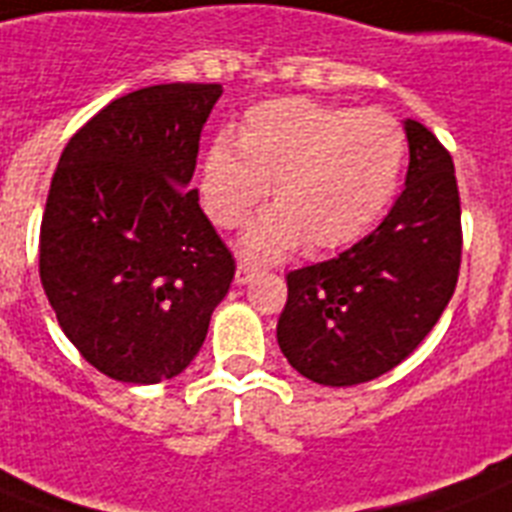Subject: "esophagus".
Here are the masks:
<instances>
[{
  "label": "esophagus",
  "mask_w": 512,
  "mask_h": 512,
  "mask_svg": "<svg viewBox=\"0 0 512 512\" xmlns=\"http://www.w3.org/2000/svg\"><path fill=\"white\" fill-rule=\"evenodd\" d=\"M257 273H260V270L257 268H252V265H247V263H239L236 265V273H234V283L236 286H247V283H252L257 278Z\"/></svg>",
  "instance_id": "obj_1"
}]
</instances>
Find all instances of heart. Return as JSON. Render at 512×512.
Masks as SVG:
<instances>
[{
	"label": "heart",
	"mask_w": 512,
	"mask_h": 512,
	"mask_svg": "<svg viewBox=\"0 0 512 512\" xmlns=\"http://www.w3.org/2000/svg\"><path fill=\"white\" fill-rule=\"evenodd\" d=\"M403 158L406 137L385 111L270 98L247 109L236 140L221 132L208 145L200 197L210 221L234 229L273 182L276 208L239 239L244 257L268 263L302 242L336 249L362 236L390 203Z\"/></svg>",
	"instance_id": "heart-1"
}]
</instances>
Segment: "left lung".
Listing matches in <instances>:
<instances>
[{"label":"left lung","instance_id":"1","mask_svg":"<svg viewBox=\"0 0 512 512\" xmlns=\"http://www.w3.org/2000/svg\"><path fill=\"white\" fill-rule=\"evenodd\" d=\"M406 190L372 234L328 263L291 270L276 338L307 380L346 388L385 375L424 341L461 268V197L450 153L403 122Z\"/></svg>","mask_w":512,"mask_h":512}]
</instances>
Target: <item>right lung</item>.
<instances>
[{"instance_id": "add662e5", "label": "right lung", "mask_w": 512, "mask_h": 512, "mask_svg": "<svg viewBox=\"0 0 512 512\" xmlns=\"http://www.w3.org/2000/svg\"><path fill=\"white\" fill-rule=\"evenodd\" d=\"M221 93L216 83L127 93L72 137L54 171L41 283L64 336L111 380L184 372L229 294L234 257L190 190Z\"/></svg>"}]
</instances>
